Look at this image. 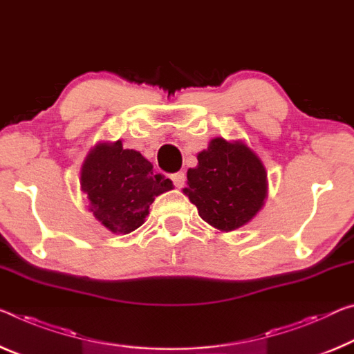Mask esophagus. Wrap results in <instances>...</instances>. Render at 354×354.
Instances as JSON below:
<instances>
[{
    "mask_svg": "<svg viewBox=\"0 0 354 354\" xmlns=\"http://www.w3.org/2000/svg\"><path fill=\"white\" fill-rule=\"evenodd\" d=\"M171 181L175 184V187H183L184 183H186V173L184 171H178V173H173L171 175Z\"/></svg>",
    "mask_w": 354,
    "mask_h": 354,
    "instance_id": "obj_1",
    "label": "esophagus"
}]
</instances>
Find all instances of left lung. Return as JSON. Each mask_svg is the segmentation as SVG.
Returning a JSON list of instances; mask_svg holds the SVG:
<instances>
[{
    "label": "left lung",
    "mask_w": 354,
    "mask_h": 354,
    "mask_svg": "<svg viewBox=\"0 0 354 354\" xmlns=\"http://www.w3.org/2000/svg\"><path fill=\"white\" fill-rule=\"evenodd\" d=\"M189 168L184 194L200 217L222 232L243 227L261 209L266 198V170L244 143L214 138Z\"/></svg>",
    "instance_id": "1"
}]
</instances>
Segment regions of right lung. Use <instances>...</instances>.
<instances>
[{"instance_id":"1","label":"right lung","mask_w":354,"mask_h":354,"mask_svg":"<svg viewBox=\"0 0 354 354\" xmlns=\"http://www.w3.org/2000/svg\"><path fill=\"white\" fill-rule=\"evenodd\" d=\"M82 190L89 211L113 233H131L145 222L149 205L173 183L153 171V164L122 143H100L82 167Z\"/></svg>"}]
</instances>
